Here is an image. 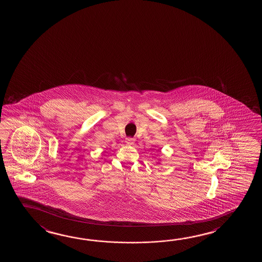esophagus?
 Returning a JSON list of instances; mask_svg holds the SVG:
<instances>
[{
    "instance_id": "esophagus-1",
    "label": "esophagus",
    "mask_w": 262,
    "mask_h": 262,
    "mask_svg": "<svg viewBox=\"0 0 262 262\" xmlns=\"http://www.w3.org/2000/svg\"><path fill=\"white\" fill-rule=\"evenodd\" d=\"M126 142H127V144H129V145H133V144L135 143V140H134L133 138H126Z\"/></svg>"
}]
</instances>
